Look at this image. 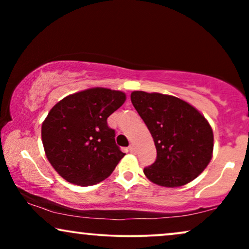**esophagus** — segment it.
<instances>
[{"instance_id": "esophagus-1", "label": "esophagus", "mask_w": 249, "mask_h": 249, "mask_svg": "<svg viewBox=\"0 0 249 249\" xmlns=\"http://www.w3.org/2000/svg\"><path fill=\"white\" fill-rule=\"evenodd\" d=\"M128 149H129V152H131V153H135V151H136V148H135V146L134 145H129V147H128Z\"/></svg>"}]
</instances>
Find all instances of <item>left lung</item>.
Here are the masks:
<instances>
[{"label":"left lung","instance_id":"left-lung-1","mask_svg":"<svg viewBox=\"0 0 249 249\" xmlns=\"http://www.w3.org/2000/svg\"><path fill=\"white\" fill-rule=\"evenodd\" d=\"M130 97L156 147V160L144 168L145 176L156 185L179 187L200 175L213 152V131L206 119L175 96L132 91Z\"/></svg>","mask_w":249,"mask_h":249}]
</instances>
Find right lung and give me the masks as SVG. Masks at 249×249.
<instances>
[{
	"label": "right lung",
	"mask_w": 249,
	"mask_h": 249,
	"mask_svg": "<svg viewBox=\"0 0 249 249\" xmlns=\"http://www.w3.org/2000/svg\"><path fill=\"white\" fill-rule=\"evenodd\" d=\"M124 101L122 91L90 88L52 107L43 122L42 141L47 160L67 181L90 186L113 172L124 154L107 118Z\"/></svg>",
	"instance_id": "obj_1"
}]
</instances>
